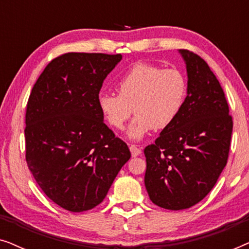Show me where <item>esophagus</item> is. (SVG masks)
Wrapping results in <instances>:
<instances>
[{"label":"esophagus","instance_id":"1","mask_svg":"<svg viewBox=\"0 0 249 249\" xmlns=\"http://www.w3.org/2000/svg\"><path fill=\"white\" fill-rule=\"evenodd\" d=\"M129 149H130L131 155L134 156V158H136V156H138L142 153L141 148H138L136 145H130V146H129Z\"/></svg>","mask_w":249,"mask_h":249}]
</instances>
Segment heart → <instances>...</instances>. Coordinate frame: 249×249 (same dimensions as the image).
<instances>
[{"label": "heart", "instance_id": "heart-1", "mask_svg": "<svg viewBox=\"0 0 249 249\" xmlns=\"http://www.w3.org/2000/svg\"><path fill=\"white\" fill-rule=\"evenodd\" d=\"M118 95L101 93L97 105L105 121L120 130L135 112L128 135L139 141L154 129L173 124L185 103L187 81L176 68L161 69L154 64L138 62L129 68L115 84Z\"/></svg>", "mask_w": 249, "mask_h": 249}]
</instances>
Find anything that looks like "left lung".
Masks as SVG:
<instances>
[{
	"instance_id": "left-lung-1",
	"label": "left lung",
	"mask_w": 249,
	"mask_h": 249,
	"mask_svg": "<svg viewBox=\"0 0 249 249\" xmlns=\"http://www.w3.org/2000/svg\"><path fill=\"white\" fill-rule=\"evenodd\" d=\"M187 69V96L172 124L144 149L145 187L163 209L179 211L200 202L227 164L232 134L226 96L202 57L179 50Z\"/></svg>"
}]
</instances>
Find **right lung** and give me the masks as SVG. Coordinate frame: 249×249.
Here are the masks:
<instances>
[{
    "label": "right lung",
    "instance_id": "obj_1",
    "mask_svg": "<svg viewBox=\"0 0 249 249\" xmlns=\"http://www.w3.org/2000/svg\"><path fill=\"white\" fill-rule=\"evenodd\" d=\"M121 59V54L66 53L47 64L30 93L27 164L45 195L70 212L103 202L131 156L97 105L104 79Z\"/></svg>",
    "mask_w": 249,
    "mask_h": 249
}]
</instances>
